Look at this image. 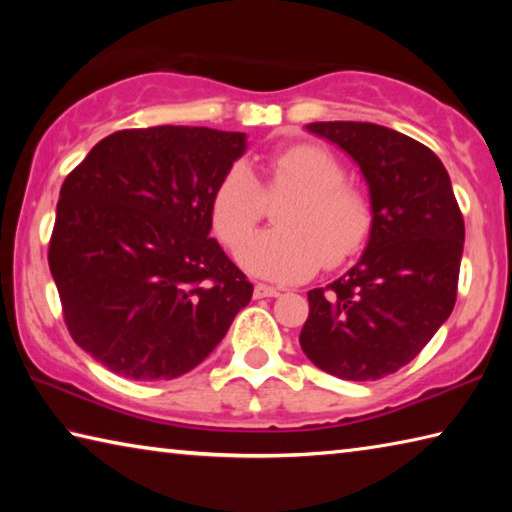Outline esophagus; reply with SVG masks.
<instances>
[{
  "instance_id": "esophagus-1",
  "label": "esophagus",
  "mask_w": 512,
  "mask_h": 512,
  "mask_svg": "<svg viewBox=\"0 0 512 512\" xmlns=\"http://www.w3.org/2000/svg\"><path fill=\"white\" fill-rule=\"evenodd\" d=\"M280 296V289L268 287V284H257L255 287V298H277Z\"/></svg>"
}]
</instances>
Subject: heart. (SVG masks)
Masks as SVG:
<instances>
[{
    "label": "heart",
    "mask_w": 512,
    "mask_h": 512,
    "mask_svg": "<svg viewBox=\"0 0 512 512\" xmlns=\"http://www.w3.org/2000/svg\"><path fill=\"white\" fill-rule=\"evenodd\" d=\"M257 180L235 162L216 183L210 216L216 237L237 250L261 220L265 201L290 194L276 213L275 231L249 240L241 262L250 273L298 282L320 266L339 268L368 248L375 207L363 189L345 183L343 162L318 144H293L268 155Z\"/></svg>",
    "instance_id": "heart-1"
}]
</instances>
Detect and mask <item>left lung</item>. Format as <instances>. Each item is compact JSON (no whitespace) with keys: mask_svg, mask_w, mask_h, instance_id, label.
<instances>
[{"mask_svg":"<svg viewBox=\"0 0 512 512\" xmlns=\"http://www.w3.org/2000/svg\"><path fill=\"white\" fill-rule=\"evenodd\" d=\"M307 131L359 164L375 230L348 273L307 293L300 348L329 375L375 381L418 357L452 314L463 214L443 162L413 137L368 121H314Z\"/></svg>","mask_w":512,"mask_h":512,"instance_id":"1","label":"left lung"}]
</instances>
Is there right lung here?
I'll return each instance as SVG.
<instances>
[{
    "label": "right lung",
    "mask_w": 512,
    "mask_h": 512,
    "mask_svg": "<svg viewBox=\"0 0 512 512\" xmlns=\"http://www.w3.org/2000/svg\"><path fill=\"white\" fill-rule=\"evenodd\" d=\"M244 133L205 126L117 131L69 171L49 239L76 345L135 381L196 368L253 298L210 237L216 183Z\"/></svg>",
    "instance_id": "add662e5"
}]
</instances>
